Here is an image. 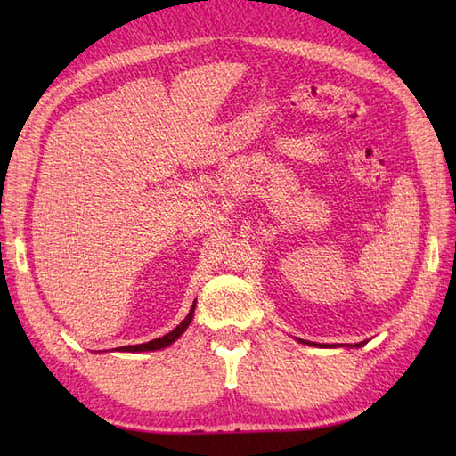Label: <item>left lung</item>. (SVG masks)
<instances>
[{"label": "left lung", "instance_id": "left-lung-1", "mask_svg": "<svg viewBox=\"0 0 456 456\" xmlns=\"http://www.w3.org/2000/svg\"><path fill=\"white\" fill-rule=\"evenodd\" d=\"M356 346H361V345H356Z\"/></svg>", "mask_w": 456, "mask_h": 456}]
</instances>
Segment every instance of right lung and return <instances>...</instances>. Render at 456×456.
I'll list each match as a JSON object with an SVG mask.
<instances>
[{
  "instance_id": "add662e5",
  "label": "right lung",
  "mask_w": 456,
  "mask_h": 456,
  "mask_svg": "<svg viewBox=\"0 0 456 456\" xmlns=\"http://www.w3.org/2000/svg\"><path fill=\"white\" fill-rule=\"evenodd\" d=\"M193 309H196V302H193V305H191V309H190V314L186 315V319H183V322L174 329V331H170L168 335H164V337H159V338H154V341H149V343H142V345H131V346H119V351H127V353H137V351H159V348H164V346H168V345H172L174 341H176V338L186 331V327L191 323V317H193Z\"/></svg>"
}]
</instances>
